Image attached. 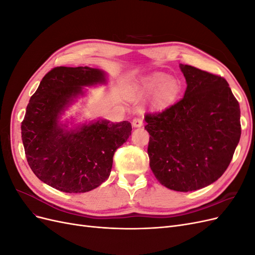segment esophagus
I'll use <instances>...</instances> for the list:
<instances>
[{
	"mask_svg": "<svg viewBox=\"0 0 255 255\" xmlns=\"http://www.w3.org/2000/svg\"><path fill=\"white\" fill-rule=\"evenodd\" d=\"M132 123H133L134 128H140V127H142V119H141V117H135L133 119Z\"/></svg>",
	"mask_w": 255,
	"mask_h": 255,
	"instance_id": "esophagus-1",
	"label": "esophagus"
}]
</instances>
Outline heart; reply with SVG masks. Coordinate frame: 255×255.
<instances>
[{
    "mask_svg": "<svg viewBox=\"0 0 255 255\" xmlns=\"http://www.w3.org/2000/svg\"><path fill=\"white\" fill-rule=\"evenodd\" d=\"M136 91L140 96L155 94L153 104L156 107H164L176 98L179 86L174 80H169L167 75L154 73L143 78L136 86Z\"/></svg>",
    "mask_w": 255,
    "mask_h": 255,
    "instance_id": "1",
    "label": "heart"
}]
</instances>
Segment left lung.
<instances>
[{"label": "left lung", "mask_w": 255, "mask_h": 255, "mask_svg": "<svg viewBox=\"0 0 255 255\" xmlns=\"http://www.w3.org/2000/svg\"><path fill=\"white\" fill-rule=\"evenodd\" d=\"M184 97L164 111L146 114L151 170L169 189L192 191L225 173L242 134L241 109L219 75L180 65Z\"/></svg>", "instance_id": "obj_1"}]
</instances>
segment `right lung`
I'll list each match as a JSON object with an SVG mask.
<instances>
[{"mask_svg": "<svg viewBox=\"0 0 255 255\" xmlns=\"http://www.w3.org/2000/svg\"><path fill=\"white\" fill-rule=\"evenodd\" d=\"M105 82L99 69L56 67L30 97L21 125L22 142L30 169L49 186L79 194L109 179L114 154L129 137L130 123L98 119L71 129L59 123L60 115L84 95V87Z\"/></svg>", "mask_w": 255, "mask_h": 255, "instance_id": "obj_1", "label": "right lung"}]
</instances>
